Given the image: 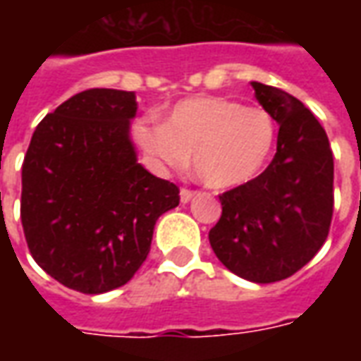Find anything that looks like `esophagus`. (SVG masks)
Wrapping results in <instances>:
<instances>
[{"mask_svg":"<svg viewBox=\"0 0 361 361\" xmlns=\"http://www.w3.org/2000/svg\"><path fill=\"white\" fill-rule=\"evenodd\" d=\"M193 195H195V191H191V189H181L180 191V199H181V203H189L191 199H193Z\"/></svg>","mask_w":361,"mask_h":361,"instance_id":"34e87169","label":"esophagus"}]
</instances>
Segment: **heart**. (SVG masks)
I'll return each instance as SVG.
<instances>
[{
  "label": "heart",
  "instance_id": "heart-1",
  "mask_svg": "<svg viewBox=\"0 0 361 361\" xmlns=\"http://www.w3.org/2000/svg\"><path fill=\"white\" fill-rule=\"evenodd\" d=\"M135 135L158 166L185 170L193 157L199 180L228 189L263 170L276 141V121L261 106L201 96L176 104L164 126L137 123Z\"/></svg>",
  "mask_w": 361,
  "mask_h": 361
}]
</instances>
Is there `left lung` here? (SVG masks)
Wrapping results in <instances>:
<instances>
[{"mask_svg":"<svg viewBox=\"0 0 361 361\" xmlns=\"http://www.w3.org/2000/svg\"><path fill=\"white\" fill-rule=\"evenodd\" d=\"M279 123L276 154L263 173L219 195L222 214L209 232L220 263L269 284L292 276L325 243L333 220V150L325 129L298 98L251 82Z\"/></svg>","mask_w":361,"mask_h":361,"instance_id":"1","label":"left lung"}]
</instances>
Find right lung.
<instances>
[{
	"mask_svg": "<svg viewBox=\"0 0 361 361\" xmlns=\"http://www.w3.org/2000/svg\"><path fill=\"white\" fill-rule=\"evenodd\" d=\"M133 92L89 89L38 123L23 162L20 222L51 279L104 294L133 279L160 214L180 204L176 183L137 162Z\"/></svg>",
	"mask_w": 361,
	"mask_h": 361,
	"instance_id": "right-lung-1",
	"label": "right lung"
}]
</instances>
